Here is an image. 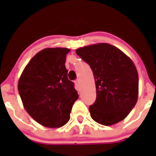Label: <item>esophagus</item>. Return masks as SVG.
Returning a JSON list of instances; mask_svg holds the SVG:
<instances>
[{
	"instance_id": "34e87169",
	"label": "esophagus",
	"mask_w": 156,
	"mask_h": 156,
	"mask_svg": "<svg viewBox=\"0 0 156 156\" xmlns=\"http://www.w3.org/2000/svg\"><path fill=\"white\" fill-rule=\"evenodd\" d=\"M75 83L77 87H80V80L77 79L75 81Z\"/></svg>"
}]
</instances>
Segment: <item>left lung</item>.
Wrapping results in <instances>:
<instances>
[{"label": "left lung", "instance_id": "8db88e82", "mask_svg": "<svg viewBox=\"0 0 156 156\" xmlns=\"http://www.w3.org/2000/svg\"><path fill=\"white\" fill-rule=\"evenodd\" d=\"M76 53L90 66L94 77L97 98L89 107L92 119L105 126L124 119L138 96V73L133 61L105 43L78 48Z\"/></svg>", "mask_w": 156, "mask_h": 156}]
</instances>
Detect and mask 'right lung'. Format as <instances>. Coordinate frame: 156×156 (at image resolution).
I'll return each instance as SVG.
<instances>
[{
	"label": "right lung",
	"instance_id": "obj_1",
	"mask_svg": "<svg viewBox=\"0 0 156 156\" xmlns=\"http://www.w3.org/2000/svg\"><path fill=\"white\" fill-rule=\"evenodd\" d=\"M69 51L65 48L41 51L32 58L19 80L18 89L25 109L46 127H61L67 123L79 98L65 66Z\"/></svg>",
	"mask_w": 156,
	"mask_h": 156
}]
</instances>
